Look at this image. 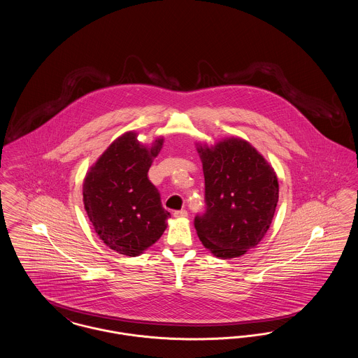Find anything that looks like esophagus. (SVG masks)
Masks as SVG:
<instances>
[{
    "label": "esophagus",
    "mask_w": 358,
    "mask_h": 358,
    "mask_svg": "<svg viewBox=\"0 0 358 358\" xmlns=\"http://www.w3.org/2000/svg\"><path fill=\"white\" fill-rule=\"evenodd\" d=\"M173 216L174 217H177V219H184V217H187V212L185 209H181V210H174L173 212Z\"/></svg>",
    "instance_id": "obj_1"
}]
</instances>
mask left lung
Masks as SVG:
<instances>
[{"label": "left lung", "mask_w": 358, "mask_h": 358, "mask_svg": "<svg viewBox=\"0 0 358 358\" xmlns=\"http://www.w3.org/2000/svg\"><path fill=\"white\" fill-rule=\"evenodd\" d=\"M205 178V213L194 228L219 259L244 255L267 234L279 199L273 166L245 139L224 138L213 146L196 143Z\"/></svg>", "instance_id": "8db88e82"}]
</instances>
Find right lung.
Masks as SVG:
<instances>
[{"mask_svg": "<svg viewBox=\"0 0 358 358\" xmlns=\"http://www.w3.org/2000/svg\"><path fill=\"white\" fill-rule=\"evenodd\" d=\"M136 131L118 136L85 173L83 203L103 243L120 255L138 256L168 227L158 189L148 177L164 136L142 145Z\"/></svg>", "mask_w": 358, "mask_h": 358, "instance_id": "1", "label": "right lung"}]
</instances>
